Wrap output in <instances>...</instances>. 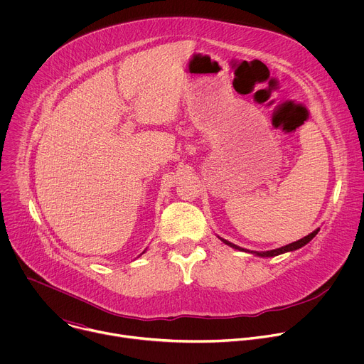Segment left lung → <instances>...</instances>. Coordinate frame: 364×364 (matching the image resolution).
Returning <instances> with one entry per match:
<instances>
[{"mask_svg":"<svg viewBox=\"0 0 364 364\" xmlns=\"http://www.w3.org/2000/svg\"><path fill=\"white\" fill-rule=\"evenodd\" d=\"M318 232H320V229H316L313 233L306 235L305 237H302V239H299V240H296V242H292V243H289V245H285V246H281V247H277V249H272V250H267V252L247 250V249H243V247H240V246H237V245H233L232 242H229V240H226V239H222V237H219V239H220L223 243H226L228 246L233 247V249H237V250H242V252H247V253H252V255L259 256V257H272V256H278V255H282V253H287V252H292V250H296V249L305 246L308 242H311V240H313V239L316 237V235H317Z\"/></svg>","mask_w":364,"mask_h":364,"instance_id":"1","label":"left lung"}]
</instances>
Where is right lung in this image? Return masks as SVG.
I'll return each mask as SVG.
<instances>
[{"instance_id":"1","label":"right lung","mask_w":364,"mask_h":364,"mask_svg":"<svg viewBox=\"0 0 364 364\" xmlns=\"http://www.w3.org/2000/svg\"><path fill=\"white\" fill-rule=\"evenodd\" d=\"M142 253H145V250H144V252H142ZM142 253H141V255H142ZM141 255H139V256H141Z\"/></svg>"}]
</instances>
